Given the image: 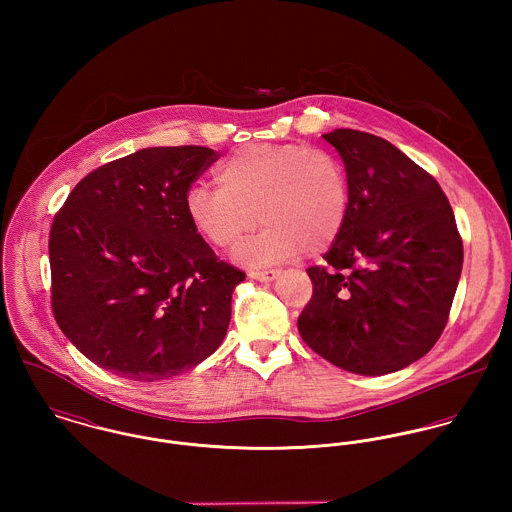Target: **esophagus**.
Listing matches in <instances>:
<instances>
[{
    "label": "esophagus",
    "instance_id": "esophagus-1",
    "mask_svg": "<svg viewBox=\"0 0 512 512\" xmlns=\"http://www.w3.org/2000/svg\"><path fill=\"white\" fill-rule=\"evenodd\" d=\"M280 270H252L248 272V276L252 280H258V282H272L274 278H278Z\"/></svg>",
    "mask_w": 512,
    "mask_h": 512
}]
</instances>
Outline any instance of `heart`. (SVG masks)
Listing matches in <instances>:
<instances>
[{
	"instance_id": "heart-1",
	"label": "heart",
	"mask_w": 512,
	"mask_h": 512,
	"mask_svg": "<svg viewBox=\"0 0 512 512\" xmlns=\"http://www.w3.org/2000/svg\"><path fill=\"white\" fill-rule=\"evenodd\" d=\"M217 185H193L185 211L211 246L228 250L256 224L264 230L236 250L246 266L292 260L331 248L351 213V183L343 161L305 144H254L234 151Z\"/></svg>"
}]
</instances>
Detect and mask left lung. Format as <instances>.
Wrapping results in <instances>:
<instances>
[{
    "label": "left lung",
    "mask_w": 512,
    "mask_h": 512,
    "mask_svg": "<svg viewBox=\"0 0 512 512\" xmlns=\"http://www.w3.org/2000/svg\"><path fill=\"white\" fill-rule=\"evenodd\" d=\"M345 163L351 213L297 329L319 357L380 376L422 359L449 319L463 240L438 181L390 142L359 132L323 136Z\"/></svg>",
    "instance_id": "8db88e82"
}]
</instances>
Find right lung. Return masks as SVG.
Here are the masks:
<instances>
[{"instance_id":"1","label":"right lung","mask_w":512,"mask_h":512,"mask_svg":"<svg viewBox=\"0 0 512 512\" xmlns=\"http://www.w3.org/2000/svg\"><path fill=\"white\" fill-rule=\"evenodd\" d=\"M219 157L203 146L140 149L88 173L55 215L53 315L94 365L153 382L219 349L246 274L217 258L185 211Z\"/></svg>"}]
</instances>
